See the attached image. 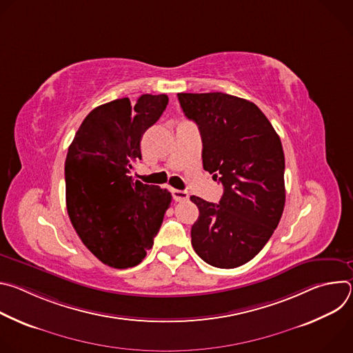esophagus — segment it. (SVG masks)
I'll return each mask as SVG.
<instances>
[{
  "mask_svg": "<svg viewBox=\"0 0 353 353\" xmlns=\"http://www.w3.org/2000/svg\"><path fill=\"white\" fill-rule=\"evenodd\" d=\"M172 194H173L174 201H187L188 196H190V194H188L187 191H184V190H176V188L172 190Z\"/></svg>",
  "mask_w": 353,
  "mask_h": 353,
  "instance_id": "1",
  "label": "esophagus"
}]
</instances>
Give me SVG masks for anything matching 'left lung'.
<instances>
[{"mask_svg": "<svg viewBox=\"0 0 353 353\" xmlns=\"http://www.w3.org/2000/svg\"><path fill=\"white\" fill-rule=\"evenodd\" d=\"M203 138V165L223 185L219 204L191 195L199 216L191 228L195 253L216 268L254 259L285 207V157L279 135L250 100L222 92L179 93Z\"/></svg>", "mask_w": 353, "mask_h": 353, "instance_id": "left-lung-1", "label": "left lung"}]
</instances>
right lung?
Returning <instances> with one entry per match:
<instances>
[{
  "label": "right lung",
  "mask_w": 353,
  "mask_h": 353,
  "mask_svg": "<svg viewBox=\"0 0 353 353\" xmlns=\"http://www.w3.org/2000/svg\"><path fill=\"white\" fill-rule=\"evenodd\" d=\"M169 102L166 94L116 99L93 109L77 131L65 159L70 221L82 243L113 268L138 265L154 245L172 194L134 180L141 138Z\"/></svg>",
  "instance_id": "add662e5"
}]
</instances>
